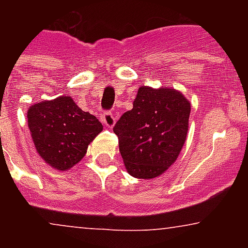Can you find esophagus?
Segmentation results:
<instances>
[{
    "instance_id": "esophagus-1",
    "label": "esophagus",
    "mask_w": 248,
    "mask_h": 248,
    "mask_svg": "<svg viewBox=\"0 0 248 248\" xmlns=\"http://www.w3.org/2000/svg\"><path fill=\"white\" fill-rule=\"evenodd\" d=\"M101 121L107 127H113L116 124V117L112 112H104L101 114Z\"/></svg>"
}]
</instances>
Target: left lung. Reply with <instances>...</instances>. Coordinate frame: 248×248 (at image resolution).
I'll list each match as a JSON object with an SVG mask.
<instances>
[{"instance_id":"8db88e82","label":"left lung","mask_w":248,"mask_h":248,"mask_svg":"<svg viewBox=\"0 0 248 248\" xmlns=\"http://www.w3.org/2000/svg\"><path fill=\"white\" fill-rule=\"evenodd\" d=\"M189 116L190 103L180 91L139 87L132 109L113 127L127 172L145 180L162 175L180 155Z\"/></svg>"}]
</instances>
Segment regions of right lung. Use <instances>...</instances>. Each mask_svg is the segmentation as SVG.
<instances>
[{
    "instance_id": "obj_1",
    "label": "right lung",
    "mask_w": 248,
    "mask_h": 248,
    "mask_svg": "<svg viewBox=\"0 0 248 248\" xmlns=\"http://www.w3.org/2000/svg\"><path fill=\"white\" fill-rule=\"evenodd\" d=\"M27 117L36 151L45 162L60 171L77 165L103 130L96 117L82 110L67 95L31 105Z\"/></svg>"
}]
</instances>
